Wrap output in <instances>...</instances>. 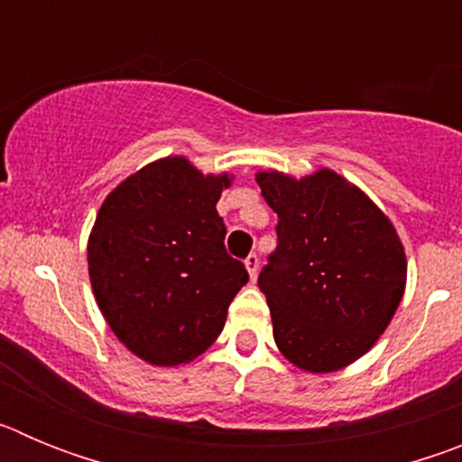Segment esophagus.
Returning a JSON list of instances; mask_svg holds the SVG:
<instances>
[{
    "label": "esophagus",
    "instance_id": "1",
    "mask_svg": "<svg viewBox=\"0 0 462 462\" xmlns=\"http://www.w3.org/2000/svg\"><path fill=\"white\" fill-rule=\"evenodd\" d=\"M245 268L250 273V280H256V273H259V256L250 254L245 259Z\"/></svg>",
    "mask_w": 462,
    "mask_h": 462
}]
</instances>
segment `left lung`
I'll use <instances>...</instances> for the list:
<instances>
[{"label":"left lung","mask_w":462,"mask_h":462,"mask_svg":"<svg viewBox=\"0 0 462 462\" xmlns=\"http://www.w3.org/2000/svg\"><path fill=\"white\" fill-rule=\"evenodd\" d=\"M256 182L277 212V250L259 275L277 349L305 373L346 368L393 319L405 247L370 196L336 171L300 180L259 171Z\"/></svg>","instance_id":"8db88e82"}]
</instances>
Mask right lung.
<instances>
[{"mask_svg":"<svg viewBox=\"0 0 462 462\" xmlns=\"http://www.w3.org/2000/svg\"><path fill=\"white\" fill-rule=\"evenodd\" d=\"M231 180L164 157L122 180L97 212L88 240L94 298L117 340L150 365L206 352L250 280L224 250L217 201Z\"/></svg>","mask_w":462,"mask_h":462,"instance_id":"add662e5","label":"right lung"}]
</instances>
